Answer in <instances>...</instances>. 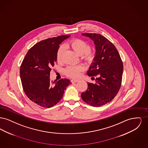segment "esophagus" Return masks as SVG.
Masks as SVG:
<instances>
[{
	"label": "esophagus",
	"mask_w": 148,
	"mask_h": 148,
	"mask_svg": "<svg viewBox=\"0 0 148 148\" xmlns=\"http://www.w3.org/2000/svg\"><path fill=\"white\" fill-rule=\"evenodd\" d=\"M78 81H79L78 79H71V82L72 83H76V82H77Z\"/></svg>",
	"instance_id": "1"
}]
</instances>
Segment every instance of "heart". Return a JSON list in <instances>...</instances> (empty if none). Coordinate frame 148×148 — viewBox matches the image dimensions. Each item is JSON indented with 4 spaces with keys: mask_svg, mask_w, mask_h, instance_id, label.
<instances>
[{
    "mask_svg": "<svg viewBox=\"0 0 148 148\" xmlns=\"http://www.w3.org/2000/svg\"><path fill=\"white\" fill-rule=\"evenodd\" d=\"M68 45L74 50L78 55L86 62L91 63L94 60L95 56V52L94 50L90 49L89 44L80 39H74L68 42ZM65 50V47L61 45L59 47L56 51V58L57 62H60L63 59V55ZM84 70V68L80 65H71L68 66L64 69V73L66 75L71 77H77Z\"/></svg>",
    "mask_w": 148,
    "mask_h": 148,
    "instance_id": "obj_1",
    "label": "heart"
}]
</instances>
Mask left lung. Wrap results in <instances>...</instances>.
<instances>
[{"label":"left lung","instance_id":"8db88e82","mask_svg":"<svg viewBox=\"0 0 148 148\" xmlns=\"http://www.w3.org/2000/svg\"><path fill=\"white\" fill-rule=\"evenodd\" d=\"M94 41L96 53L87 74L97 77L95 83H88L87 90L81 94L86 103L101 106L111 101L119 90L123 64L118 50L106 37L97 33H83Z\"/></svg>","mask_w":148,"mask_h":148}]
</instances>
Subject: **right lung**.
Instances as JSON below:
<instances>
[{
	"label": "right lung",
	"instance_id": "1",
	"mask_svg": "<svg viewBox=\"0 0 148 148\" xmlns=\"http://www.w3.org/2000/svg\"><path fill=\"white\" fill-rule=\"evenodd\" d=\"M71 35H60L38 42L29 50L20 68L23 90L28 98L44 108H50L62 99L69 79L50 81V73L56 62L60 43Z\"/></svg>",
	"mask_w": 148,
	"mask_h": 148
}]
</instances>
